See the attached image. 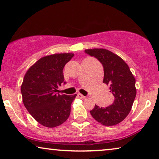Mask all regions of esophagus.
<instances>
[{"instance_id":"esophagus-1","label":"esophagus","mask_w":159,"mask_h":159,"mask_svg":"<svg viewBox=\"0 0 159 159\" xmlns=\"http://www.w3.org/2000/svg\"><path fill=\"white\" fill-rule=\"evenodd\" d=\"M78 97L80 98V99H85L86 98V97H84V95L81 94V93H78Z\"/></svg>"}]
</instances>
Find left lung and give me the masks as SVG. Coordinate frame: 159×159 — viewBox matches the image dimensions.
I'll return each mask as SVG.
<instances>
[{"label":"left lung","mask_w":159,"mask_h":159,"mask_svg":"<svg viewBox=\"0 0 159 159\" xmlns=\"http://www.w3.org/2000/svg\"><path fill=\"white\" fill-rule=\"evenodd\" d=\"M85 52L97 58L104 68L103 83L109 86L115 97L112 104L104 108L95 105L90 111L92 117L105 126L119 124L128 115L136 96L135 79L129 66L121 57L106 49L85 50Z\"/></svg>","instance_id":"left-lung-1"}]
</instances>
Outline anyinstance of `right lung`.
<instances>
[{
    "label": "right lung",
    "instance_id": "1",
    "mask_svg": "<svg viewBox=\"0 0 159 159\" xmlns=\"http://www.w3.org/2000/svg\"><path fill=\"white\" fill-rule=\"evenodd\" d=\"M73 56V53L47 55L32 65L24 75L21 86L23 103L36 121L44 127L59 126L70 115L71 104L77 94L57 92L64 82L65 65Z\"/></svg>",
    "mask_w": 159,
    "mask_h": 159
}]
</instances>
